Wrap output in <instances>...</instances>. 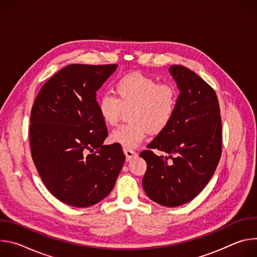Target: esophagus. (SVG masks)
<instances>
[{
    "mask_svg": "<svg viewBox=\"0 0 257 257\" xmlns=\"http://www.w3.org/2000/svg\"><path fill=\"white\" fill-rule=\"evenodd\" d=\"M124 154L126 156V160L127 161H131V159H133L134 157L137 156V154L134 151L128 150V149H124Z\"/></svg>",
    "mask_w": 257,
    "mask_h": 257,
    "instance_id": "1",
    "label": "esophagus"
}]
</instances>
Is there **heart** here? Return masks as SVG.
Returning <instances> with one entry per match:
<instances>
[{
	"label": "heart",
	"instance_id": "heart-1",
	"mask_svg": "<svg viewBox=\"0 0 257 257\" xmlns=\"http://www.w3.org/2000/svg\"><path fill=\"white\" fill-rule=\"evenodd\" d=\"M115 94L102 95L98 102V113L107 126L116 125L124 109H130L129 124L115 129L109 140L124 149H134L149 132L160 133L171 122L178 99V92L172 84H160L154 78L140 73L126 75L115 84Z\"/></svg>",
	"mask_w": 257,
	"mask_h": 257
}]
</instances>
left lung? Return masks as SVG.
<instances>
[{"label":"left lung","instance_id":"1","mask_svg":"<svg viewBox=\"0 0 257 257\" xmlns=\"http://www.w3.org/2000/svg\"><path fill=\"white\" fill-rule=\"evenodd\" d=\"M169 72L180 91L174 116L140 157L148 165L142 179L146 195L176 207L196 197L211 179L222 155V121L216 94L201 77L179 65ZM154 148L169 156L159 157Z\"/></svg>","mask_w":257,"mask_h":257}]
</instances>
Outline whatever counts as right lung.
<instances>
[{"label": "right lung", "mask_w": 257, "mask_h": 257, "mask_svg": "<svg viewBox=\"0 0 257 257\" xmlns=\"http://www.w3.org/2000/svg\"><path fill=\"white\" fill-rule=\"evenodd\" d=\"M117 67L68 65L46 82L32 105L33 163L48 190L68 205L88 207L105 198L124 165L121 145H103L107 131L96 101V91Z\"/></svg>", "instance_id": "add662e5"}]
</instances>
